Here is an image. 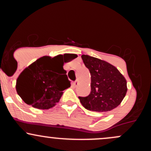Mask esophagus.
Segmentation results:
<instances>
[{
	"label": "esophagus",
	"instance_id": "34e87169",
	"mask_svg": "<svg viewBox=\"0 0 151 151\" xmlns=\"http://www.w3.org/2000/svg\"><path fill=\"white\" fill-rule=\"evenodd\" d=\"M78 84H79V81H78L77 80H76L75 81H74V83H73V85H74V86H77Z\"/></svg>",
	"mask_w": 151,
	"mask_h": 151
}]
</instances>
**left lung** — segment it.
I'll list each match as a JSON object with an SVG mask.
<instances>
[{"label": "left lung", "mask_w": 151, "mask_h": 151, "mask_svg": "<svg viewBox=\"0 0 151 151\" xmlns=\"http://www.w3.org/2000/svg\"><path fill=\"white\" fill-rule=\"evenodd\" d=\"M91 74V92L79 96L81 104L89 111H109L117 107L127 92V82L121 72L109 62L89 55H81Z\"/></svg>", "instance_id": "left-lung-1"}]
</instances>
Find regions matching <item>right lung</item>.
Wrapping results in <instances>:
<instances>
[{"instance_id": "right-lung-1", "label": "right lung", "mask_w": 151, "mask_h": 151, "mask_svg": "<svg viewBox=\"0 0 151 151\" xmlns=\"http://www.w3.org/2000/svg\"><path fill=\"white\" fill-rule=\"evenodd\" d=\"M70 58L59 55L55 58L44 56L26 67L16 81L17 93L27 104L39 109H49L58 103L63 91L70 86L65 62L77 57Z\"/></svg>"}]
</instances>
